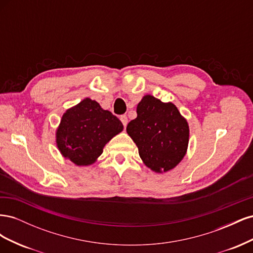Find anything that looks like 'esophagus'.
<instances>
[{
    "instance_id": "esophagus-1",
    "label": "esophagus",
    "mask_w": 253,
    "mask_h": 253,
    "mask_svg": "<svg viewBox=\"0 0 253 253\" xmlns=\"http://www.w3.org/2000/svg\"><path fill=\"white\" fill-rule=\"evenodd\" d=\"M120 120L122 122V125H124V126L126 127V125H127V117L126 116V115H122V116L120 117Z\"/></svg>"
}]
</instances>
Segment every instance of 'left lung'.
Here are the masks:
<instances>
[{
	"instance_id": "left-lung-1",
	"label": "left lung",
	"mask_w": 253,
	"mask_h": 253,
	"mask_svg": "<svg viewBox=\"0 0 253 253\" xmlns=\"http://www.w3.org/2000/svg\"><path fill=\"white\" fill-rule=\"evenodd\" d=\"M137 117L126 132L138 148L143 164L156 173L168 172L185 157L189 125L172 102L145 95L137 105Z\"/></svg>"
}]
</instances>
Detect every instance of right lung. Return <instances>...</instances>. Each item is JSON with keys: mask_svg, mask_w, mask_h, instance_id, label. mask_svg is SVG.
I'll list each match as a JSON object with an SVG mask.
<instances>
[{"mask_svg": "<svg viewBox=\"0 0 253 253\" xmlns=\"http://www.w3.org/2000/svg\"><path fill=\"white\" fill-rule=\"evenodd\" d=\"M122 129L124 126L116 116L97 101L85 98L63 114L56 132L57 147L75 165L89 166Z\"/></svg>", "mask_w": 253, "mask_h": 253, "instance_id": "add662e5", "label": "right lung"}]
</instances>
